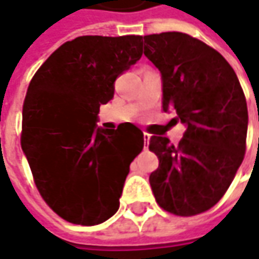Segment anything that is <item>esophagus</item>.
<instances>
[{"label": "esophagus", "mask_w": 259, "mask_h": 259, "mask_svg": "<svg viewBox=\"0 0 259 259\" xmlns=\"http://www.w3.org/2000/svg\"><path fill=\"white\" fill-rule=\"evenodd\" d=\"M150 138H151V135L144 133V148H148V143H150Z\"/></svg>", "instance_id": "1"}]
</instances>
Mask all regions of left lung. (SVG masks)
<instances>
[{"label": "left lung", "mask_w": 259, "mask_h": 259, "mask_svg": "<svg viewBox=\"0 0 259 259\" xmlns=\"http://www.w3.org/2000/svg\"><path fill=\"white\" fill-rule=\"evenodd\" d=\"M144 55L160 70L163 111H174L186 126L179 145L150 138L158 157L150 174L155 200L179 216L202 213L221 200L244 160V91L224 56L189 34L144 35Z\"/></svg>", "instance_id": "8db88e82"}]
</instances>
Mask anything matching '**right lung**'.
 Masks as SVG:
<instances>
[{"label":"right lung","instance_id":"obj_1","mask_svg":"<svg viewBox=\"0 0 259 259\" xmlns=\"http://www.w3.org/2000/svg\"><path fill=\"white\" fill-rule=\"evenodd\" d=\"M143 56V35H82L62 45L31 79L21 148L41 197L67 222L92 226L119 207L130 164L144 147L131 122L98 126L115 80Z\"/></svg>","mask_w":259,"mask_h":259}]
</instances>
